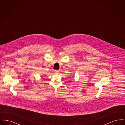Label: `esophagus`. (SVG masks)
Instances as JSON below:
<instances>
[{
  "label": "esophagus",
  "instance_id": "1",
  "mask_svg": "<svg viewBox=\"0 0 125 125\" xmlns=\"http://www.w3.org/2000/svg\"><path fill=\"white\" fill-rule=\"evenodd\" d=\"M55 73H59V71H58V70H55Z\"/></svg>",
  "mask_w": 125,
  "mask_h": 125
}]
</instances>
